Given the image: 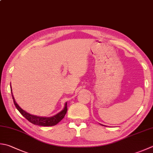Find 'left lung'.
<instances>
[{
    "label": "left lung",
    "mask_w": 153,
    "mask_h": 153,
    "mask_svg": "<svg viewBox=\"0 0 153 153\" xmlns=\"http://www.w3.org/2000/svg\"><path fill=\"white\" fill-rule=\"evenodd\" d=\"M103 126H105V125H103Z\"/></svg>",
    "instance_id": "left-lung-1"
}]
</instances>
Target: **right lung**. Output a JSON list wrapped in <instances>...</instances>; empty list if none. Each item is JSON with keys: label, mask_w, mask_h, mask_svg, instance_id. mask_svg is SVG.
<instances>
[{"label": "right lung", "mask_w": 153, "mask_h": 153, "mask_svg": "<svg viewBox=\"0 0 153 153\" xmlns=\"http://www.w3.org/2000/svg\"><path fill=\"white\" fill-rule=\"evenodd\" d=\"M12 91V89H11ZM12 94V97H13L14 103L16 106V109L19 111V112L22 115V116L25 117L27 119V120L29 121L32 123L36 125H40V126H44V127H48V126H53V125H56L64 117L67 113V102H65V105L64 109H63L60 112L57 113L56 115L50 117H40L37 115H34L32 114H30V113H27L26 111L23 110L21 107L17 104V103L15 101L14 96L13 95V92H11Z\"/></svg>", "instance_id": "obj_1"}]
</instances>
